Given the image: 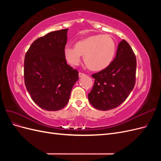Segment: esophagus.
Returning <instances> with one entry per match:
<instances>
[{"instance_id": "1", "label": "esophagus", "mask_w": 161, "mask_h": 161, "mask_svg": "<svg viewBox=\"0 0 161 161\" xmlns=\"http://www.w3.org/2000/svg\"><path fill=\"white\" fill-rule=\"evenodd\" d=\"M85 75H86L84 74V73H82V72H79V78L83 77V76H85Z\"/></svg>"}]
</instances>
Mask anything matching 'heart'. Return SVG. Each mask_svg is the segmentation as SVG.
<instances>
[{
    "instance_id": "1",
    "label": "heart",
    "mask_w": 161,
    "mask_h": 161,
    "mask_svg": "<svg viewBox=\"0 0 161 161\" xmlns=\"http://www.w3.org/2000/svg\"><path fill=\"white\" fill-rule=\"evenodd\" d=\"M115 43L108 35H96L77 42L75 47L66 46L64 55L70 64L78 65L84 56L86 66L93 71H99L108 67L114 59Z\"/></svg>"
}]
</instances>
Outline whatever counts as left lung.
<instances>
[{
    "label": "left lung",
    "instance_id": "1",
    "mask_svg": "<svg viewBox=\"0 0 161 161\" xmlns=\"http://www.w3.org/2000/svg\"><path fill=\"white\" fill-rule=\"evenodd\" d=\"M136 58L125 40L119 43L115 58L101 71L92 75L94 85L88 94L95 108L107 111L114 109L128 98L136 82Z\"/></svg>",
    "mask_w": 161,
    "mask_h": 161
}]
</instances>
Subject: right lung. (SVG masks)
I'll list each match as a JSON object with an SVG mask.
<instances>
[{"label":"right lung","mask_w":161,"mask_h":161,"mask_svg":"<svg viewBox=\"0 0 161 161\" xmlns=\"http://www.w3.org/2000/svg\"><path fill=\"white\" fill-rule=\"evenodd\" d=\"M68 29L34 41L24 60L25 85L32 100L43 109L60 110L68 103L79 72L66 63Z\"/></svg>","instance_id":"1"}]
</instances>
